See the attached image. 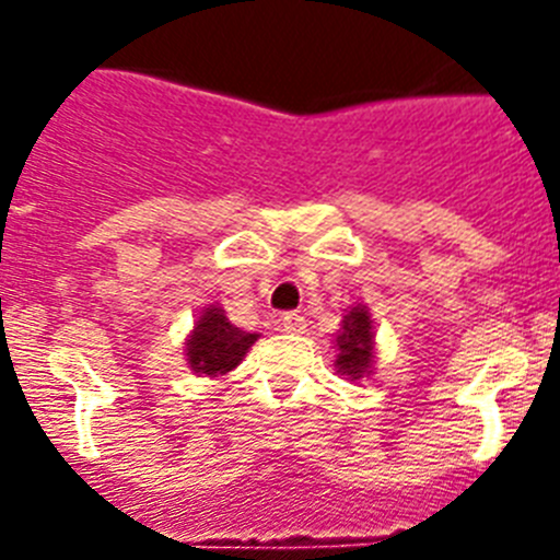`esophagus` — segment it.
I'll use <instances>...</instances> for the list:
<instances>
[{
	"label": "esophagus",
	"instance_id": "obj_1",
	"mask_svg": "<svg viewBox=\"0 0 560 560\" xmlns=\"http://www.w3.org/2000/svg\"><path fill=\"white\" fill-rule=\"evenodd\" d=\"M280 325H283L285 334H305V328H308V319L291 311V314H283Z\"/></svg>",
	"mask_w": 560,
	"mask_h": 560
}]
</instances>
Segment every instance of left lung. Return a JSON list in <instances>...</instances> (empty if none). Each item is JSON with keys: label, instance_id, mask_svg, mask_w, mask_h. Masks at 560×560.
Instances as JSON below:
<instances>
[{"label": "left lung", "instance_id": "left-lung-1", "mask_svg": "<svg viewBox=\"0 0 560 560\" xmlns=\"http://www.w3.org/2000/svg\"><path fill=\"white\" fill-rule=\"evenodd\" d=\"M336 348V373L348 381L370 378L375 373V325L373 314L364 303H355L353 308L345 311L341 328L334 339Z\"/></svg>", "mask_w": 560, "mask_h": 560}]
</instances>
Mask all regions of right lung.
I'll use <instances>...</instances> for the list:
<instances>
[{
    "instance_id": "right-lung-1",
    "label": "right lung",
    "mask_w": 560,
    "mask_h": 560,
    "mask_svg": "<svg viewBox=\"0 0 560 560\" xmlns=\"http://www.w3.org/2000/svg\"><path fill=\"white\" fill-rule=\"evenodd\" d=\"M257 339H260V334L235 328L226 319L221 305H207L185 339L187 368L196 375H205V378L230 375L246 359Z\"/></svg>"
}]
</instances>
